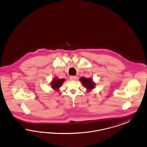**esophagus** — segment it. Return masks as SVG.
<instances>
[{"mask_svg": "<svg viewBox=\"0 0 147 147\" xmlns=\"http://www.w3.org/2000/svg\"><path fill=\"white\" fill-rule=\"evenodd\" d=\"M76 79H77V77L76 76H70V79L71 80L74 81V80H76Z\"/></svg>", "mask_w": 147, "mask_h": 147, "instance_id": "obj_1", "label": "esophagus"}]
</instances>
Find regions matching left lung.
<instances>
[{
	"mask_svg": "<svg viewBox=\"0 0 147 147\" xmlns=\"http://www.w3.org/2000/svg\"><path fill=\"white\" fill-rule=\"evenodd\" d=\"M81 82L83 86L88 90H91L93 89L95 84L93 81V80L90 78H86L85 77H82L80 79Z\"/></svg>",
	"mask_w": 147,
	"mask_h": 147,
	"instance_id": "8db88e82",
	"label": "left lung"
}]
</instances>
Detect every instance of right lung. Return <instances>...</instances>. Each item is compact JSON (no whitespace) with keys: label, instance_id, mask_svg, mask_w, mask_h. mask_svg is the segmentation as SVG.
I'll return each instance as SVG.
<instances>
[{"label":"right lung","instance_id":"1","mask_svg":"<svg viewBox=\"0 0 147 147\" xmlns=\"http://www.w3.org/2000/svg\"><path fill=\"white\" fill-rule=\"evenodd\" d=\"M64 79H58V78H54L52 82H51V86L52 88H53L54 89L57 90L58 91L59 88L61 87V86L62 85L63 82L65 81Z\"/></svg>","mask_w":147,"mask_h":147}]
</instances>
